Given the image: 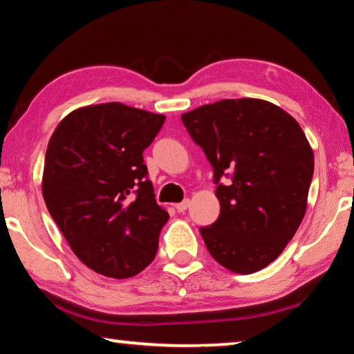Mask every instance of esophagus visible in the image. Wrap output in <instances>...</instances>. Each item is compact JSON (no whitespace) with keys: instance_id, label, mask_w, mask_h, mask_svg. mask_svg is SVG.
<instances>
[{"instance_id":"1","label":"esophagus","mask_w":354,"mask_h":354,"mask_svg":"<svg viewBox=\"0 0 354 354\" xmlns=\"http://www.w3.org/2000/svg\"><path fill=\"white\" fill-rule=\"evenodd\" d=\"M190 206V201L189 200H184L183 203H178V205H175V207H176V211L178 212H184V211H187V207Z\"/></svg>"}]
</instances>
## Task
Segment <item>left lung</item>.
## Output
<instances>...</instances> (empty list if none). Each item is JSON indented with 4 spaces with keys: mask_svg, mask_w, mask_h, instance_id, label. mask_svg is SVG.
<instances>
[{
    "mask_svg": "<svg viewBox=\"0 0 354 354\" xmlns=\"http://www.w3.org/2000/svg\"><path fill=\"white\" fill-rule=\"evenodd\" d=\"M214 169L220 215L201 227L227 270L250 274L283 253L308 206L314 153L290 113L256 98L221 100L181 115ZM232 175L221 185V176Z\"/></svg>",
    "mask_w": 354,
    "mask_h": 354,
    "instance_id": "1",
    "label": "left lung"
}]
</instances>
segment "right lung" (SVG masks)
I'll return each instance as SVG.
<instances>
[{"mask_svg":"<svg viewBox=\"0 0 354 354\" xmlns=\"http://www.w3.org/2000/svg\"><path fill=\"white\" fill-rule=\"evenodd\" d=\"M164 122L122 103L86 106L48 142L45 205L80 261L104 277H136L158 251L169 214L156 203L143 149Z\"/></svg>","mask_w":354,"mask_h":354,"instance_id":"right-lung-1","label":"right lung"}]
</instances>
